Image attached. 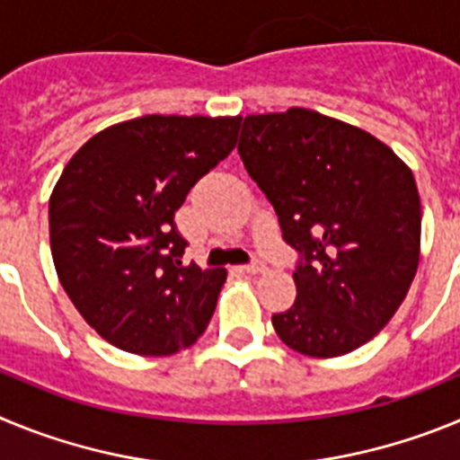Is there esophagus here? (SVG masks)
<instances>
[{
    "label": "esophagus",
    "mask_w": 460,
    "mask_h": 460,
    "mask_svg": "<svg viewBox=\"0 0 460 460\" xmlns=\"http://www.w3.org/2000/svg\"><path fill=\"white\" fill-rule=\"evenodd\" d=\"M265 270H267L265 262H249V265L242 267L243 274H262Z\"/></svg>",
    "instance_id": "34e87169"
}]
</instances>
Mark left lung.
<instances>
[{
	"mask_svg": "<svg viewBox=\"0 0 460 460\" xmlns=\"http://www.w3.org/2000/svg\"><path fill=\"white\" fill-rule=\"evenodd\" d=\"M237 152L296 251V299L276 334L308 357L368 343L420 265L421 205L408 165L371 133L306 108L251 115Z\"/></svg>",
	"mask_w": 460,
	"mask_h": 460,
	"instance_id": "1",
	"label": "left lung"
}]
</instances>
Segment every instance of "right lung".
Here are the masks:
<instances>
[{"label":"right lung","mask_w":460,"mask_h":460,"mask_svg":"<svg viewBox=\"0 0 460 460\" xmlns=\"http://www.w3.org/2000/svg\"><path fill=\"white\" fill-rule=\"evenodd\" d=\"M239 117L145 115L110 126L68 161L50 198L62 288L108 343L142 357L205 334L227 271L184 265L174 211L237 142Z\"/></svg>","instance_id":"1"}]
</instances>
